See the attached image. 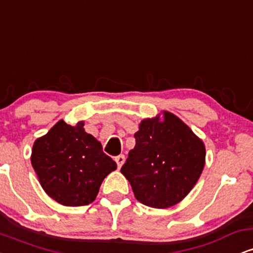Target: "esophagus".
<instances>
[{"label": "esophagus", "instance_id": "34e87169", "mask_svg": "<svg viewBox=\"0 0 253 253\" xmlns=\"http://www.w3.org/2000/svg\"><path fill=\"white\" fill-rule=\"evenodd\" d=\"M115 162H117L118 164V168L120 169L121 167H123V164L125 163V156L124 155H119L115 157Z\"/></svg>", "mask_w": 253, "mask_h": 253}]
</instances>
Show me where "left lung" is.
Returning a JSON list of instances; mask_svg holds the SVG:
<instances>
[{
	"instance_id": "obj_1",
	"label": "left lung",
	"mask_w": 253,
	"mask_h": 253,
	"mask_svg": "<svg viewBox=\"0 0 253 253\" xmlns=\"http://www.w3.org/2000/svg\"><path fill=\"white\" fill-rule=\"evenodd\" d=\"M135 146L121 168L135 199L152 208L181 202L199 181L206 147L187 124L172 113L140 121Z\"/></svg>"
}]
</instances>
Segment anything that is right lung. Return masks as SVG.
I'll return each mask as SVG.
<instances>
[{"label": "right lung", "mask_w": 253, "mask_h": 253, "mask_svg": "<svg viewBox=\"0 0 253 253\" xmlns=\"http://www.w3.org/2000/svg\"><path fill=\"white\" fill-rule=\"evenodd\" d=\"M31 163L43 191L68 207L91 203L106 176L117 170L100 141L84 130V121H58L34 141Z\"/></svg>", "instance_id": "obj_1"}]
</instances>
